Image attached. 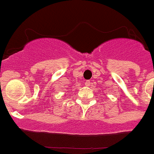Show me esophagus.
Returning a JSON list of instances; mask_svg holds the SVG:
<instances>
[{"label": "esophagus", "mask_w": 154, "mask_h": 154, "mask_svg": "<svg viewBox=\"0 0 154 154\" xmlns=\"http://www.w3.org/2000/svg\"><path fill=\"white\" fill-rule=\"evenodd\" d=\"M90 84H91V83H90V81H87L85 83V86H87V87H89V86H90Z\"/></svg>", "instance_id": "34e87169"}]
</instances>
